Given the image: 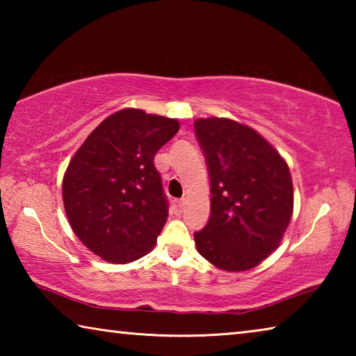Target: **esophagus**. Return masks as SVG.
<instances>
[{
	"mask_svg": "<svg viewBox=\"0 0 356 356\" xmlns=\"http://www.w3.org/2000/svg\"><path fill=\"white\" fill-rule=\"evenodd\" d=\"M172 212L176 215H180L184 212V201H176L172 204Z\"/></svg>",
	"mask_w": 356,
	"mask_h": 356,
	"instance_id": "1",
	"label": "esophagus"
}]
</instances>
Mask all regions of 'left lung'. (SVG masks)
<instances>
[{
    "instance_id": "left-lung-1",
    "label": "left lung",
    "mask_w": 356,
    "mask_h": 356,
    "mask_svg": "<svg viewBox=\"0 0 356 356\" xmlns=\"http://www.w3.org/2000/svg\"><path fill=\"white\" fill-rule=\"evenodd\" d=\"M210 180V216L195 232L197 252L227 272H243L278 248L292 218L289 166L272 144L231 119L195 120Z\"/></svg>"
}]
</instances>
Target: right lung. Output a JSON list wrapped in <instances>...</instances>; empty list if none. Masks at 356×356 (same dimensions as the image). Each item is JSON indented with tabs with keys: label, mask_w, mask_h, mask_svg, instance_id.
Masks as SVG:
<instances>
[{
	"label": "right lung",
	"mask_w": 356,
	"mask_h": 356,
	"mask_svg": "<svg viewBox=\"0 0 356 356\" xmlns=\"http://www.w3.org/2000/svg\"><path fill=\"white\" fill-rule=\"evenodd\" d=\"M177 131V120L127 108L106 118L69 163L65 213L105 261L129 264L154 248L170 207L154 156Z\"/></svg>",
	"instance_id": "1"
}]
</instances>
